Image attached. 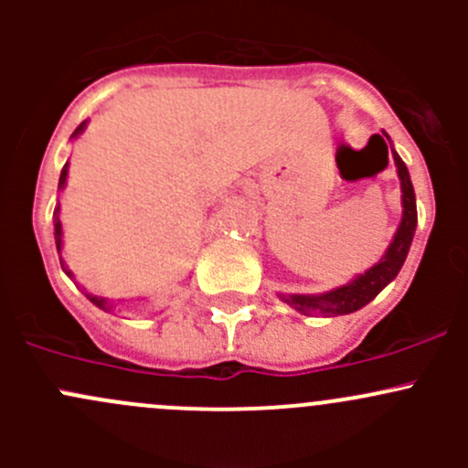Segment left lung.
<instances>
[{"label":"left lung","instance_id":"1","mask_svg":"<svg viewBox=\"0 0 468 468\" xmlns=\"http://www.w3.org/2000/svg\"><path fill=\"white\" fill-rule=\"evenodd\" d=\"M382 143L389 144L391 158H394L396 174L400 181V206H403V215H400V224L396 229L394 238H391L389 247H387L385 256L380 258L374 267L367 269L365 273H357L353 281L346 285L335 287V290L324 292V294H278L281 301H285L290 308H294L301 314H322V317H339V314H351L356 310L365 308L369 301L376 296L399 276L400 267H403L405 258H408L410 244H412L414 230H417V197H414L412 181H410V172L400 155L396 154L394 144H391L389 135L382 131V135H376Z\"/></svg>","mask_w":468,"mask_h":468}]
</instances>
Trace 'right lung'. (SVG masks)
<instances>
[{
  "label": "right lung",
  "mask_w": 468,
  "mask_h": 468,
  "mask_svg": "<svg viewBox=\"0 0 468 468\" xmlns=\"http://www.w3.org/2000/svg\"><path fill=\"white\" fill-rule=\"evenodd\" d=\"M86 126H88V122H81V124L77 126V131L72 133V140L79 138V135L86 131ZM68 167H69V163H65L63 172H60V178H58V190H65V186H68ZM54 239H56V251H58V256H60V251H63V224H60V204L56 206V210H54ZM60 267H63V271L68 273V276L74 281V273L69 271L68 267H65L63 258H60ZM83 292H86V290H83ZM86 296L90 299V303H94L97 308L106 310V313H111V310H112V301L106 299V296L90 294V292H86Z\"/></svg>",
  "instance_id": "obj_1"
}]
</instances>
